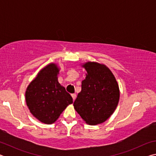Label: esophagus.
I'll return each instance as SVG.
<instances>
[{"label":"esophagus","instance_id":"esophagus-1","mask_svg":"<svg viewBox=\"0 0 156 156\" xmlns=\"http://www.w3.org/2000/svg\"><path fill=\"white\" fill-rule=\"evenodd\" d=\"M72 98H73V101H74L75 99H76V94H72Z\"/></svg>","mask_w":156,"mask_h":156}]
</instances>
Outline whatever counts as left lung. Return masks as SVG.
I'll list each match as a JSON object with an SVG mask.
<instances>
[{"label":"left lung","mask_w":156,"mask_h":156,"mask_svg":"<svg viewBox=\"0 0 156 156\" xmlns=\"http://www.w3.org/2000/svg\"><path fill=\"white\" fill-rule=\"evenodd\" d=\"M86 78L73 106L89 125L105 122L114 112L120 98L119 87L111 71L105 65L89 62L83 65Z\"/></svg>","instance_id":"left-lung-1"}]
</instances>
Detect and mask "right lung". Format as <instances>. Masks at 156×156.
<instances>
[{
	"label": "right lung",
	"mask_w": 156,
	"mask_h": 156,
	"mask_svg": "<svg viewBox=\"0 0 156 156\" xmlns=\"http://www.w3.org/2000/svg\"><path fill=\"white\" fill-rule=\"evenodd\" d=\"M58 69L50 64L43 69L28 86L26 102L32 115L41 122L52 124L72 104L73 98L58 82Z\"/></svg>",
	"instance_id": "right-lung-1"
}]
</instances>
